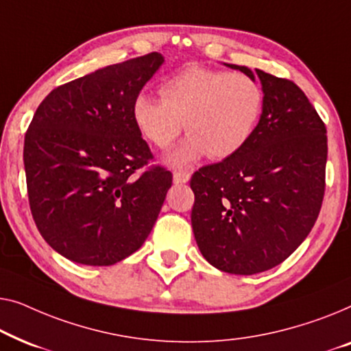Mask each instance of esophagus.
Wrapping results in <instances>:
<instances>
[{"instance_id": "34e87169", "label": "esophagus", "mask_w": 351, "mask_h": 351, "mask_svg": "<svg viewBox=\"0 0 351 351\" xmlns=\"http://www.w3.org/2000/svg\"><path fill=\"white\" fill-rule=\"evenodd\" d=\"M191 175L187 173V171H181V170H176L173 173V181L176 182V184H182V182H187L189 181Z\"/></svg>"}]
</instances>
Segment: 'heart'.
I'll return each instance as SVG.
<instances>
[{"label":"heart","instance_id":"1","mask_svg":"<svg viewBox=\"0 0 351 351\" xmlns=\"http://www.w3.org/2000/svg\"><path fill=\"white\" fill-rule=\"evenodd\" d=\"M162 97L138 93L133 122L151 145L167 147L184 130L189 133L167 156L184 167L200 157L223 160L243 147L264 111L258 79L206 66H189L162 84Z\"/></svg>","mask_w":351,"mask_h":351}]
</instances>
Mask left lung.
<instances>
[{
  "label": "left lung",
  "mask_w": 351,
  "mask_h": 351,
  "mask_svg": "<svg viewBox=\"0 0 351 351\" xmlns=\"http://www.w3.org/2000/svg\"><path fill=\"white\" fill-rule=\"evenodd\" d=\"M253 76L246 66L229 65ZM264 111L250 141L191 178L200 253L234 275L274 269L307 239L322 210L328 136L298 84L256 70Z\"/></svg>",
  "instance_id": "1"
}]
</instances>
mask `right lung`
<instances>
[{
  "instance_id": "add662e5",
  "label": "right lung",
  "mask_w": 351,
  "mask_h": 351,
  "mask_svg": "<svg viewBox=\"0 0 351 351\" xmlns=\"http://www.w3.org/2000/svg\"><path fill=\"white\" fill-rule=\"evenodd\" d=\"M160 53L110 65L53 88L23 143L34 224L77 264L112 265L140 248L171 186L132 117Z\"/></svg>"
}]
</instances>
